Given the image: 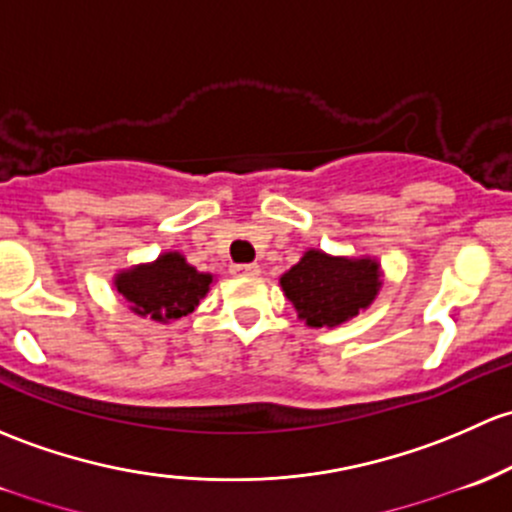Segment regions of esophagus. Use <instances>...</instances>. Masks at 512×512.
I'll use <instances>...</instances> for the list:
<instances>
[{"mask_svg": "<svg viewBox=\"0 0 512 512\" xmlns=\"http://www.w3.org/2000/svg\"><path fill=\"white\" fill-rule=\"evenodd\" d=\"M230 272H233L235 277H257V274H260V265H255V262H250V265H233Z\"/></svg>", "mask_w": 512, "mask_h": 512, "instance_id": "1", "label": "esophagus"}]
</instances>
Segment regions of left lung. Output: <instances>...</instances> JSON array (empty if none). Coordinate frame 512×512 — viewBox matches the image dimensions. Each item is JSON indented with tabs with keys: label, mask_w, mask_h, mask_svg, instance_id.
Here are the masks:
<instances>
[{
	"label": "left lung",
	"mask_w": 512,
	"mask_h": 512,
	"mask_svg": "<svg viewBox=\"0 0 512 512\" xmlns=\"http://www.w3.org/2000/svg\"><path fill=\"white\" fill-rule=\"evenodd\" d=\"M282 289L309 326H338L375 299L380 267L373 260L328 257L309 250L284 274Z\"/></svg>",
	"instance_id": "8db88e82"
}]
</instances>
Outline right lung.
<instances>
[{
	"label": "right lung",
	"mask_w": 512,
	"mask_h": 512,
	"mask_svg": "<svg viewBox=\"0 0 512 512\" xmlns=\"http://www.w3.org/2000/svg\"><path fill=\"white\" fill-rule=\"evenodd\" d=\"M211 274L196 272L179 252H166L154 265L134 267L117 274V292L132 304L139 316L154 321H176L191 314L206 297Z\"/></svg>",
	"instance_id": "right-lung-1"
}]
</instances>
